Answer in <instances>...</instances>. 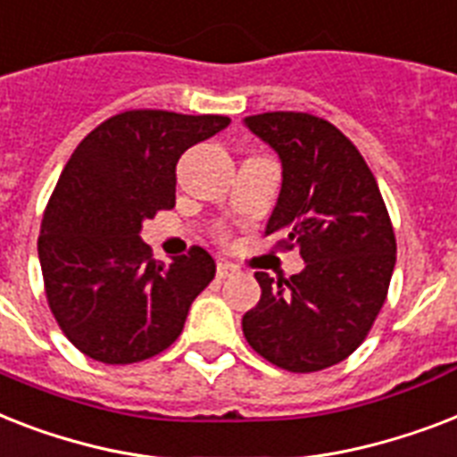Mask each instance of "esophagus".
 <instances>
[{
  "label": "esophagus",
  "instance_id": "esophagus-1",
  "mask_svg": "<svg viewBox=\"0 0 457 457\" xmlns=\"http://www.w3.org/2000/svg\"><path fill=\"white\" fill-rule=\"evenodd\" d=\"M236 271H238V269H236L231 262H219V264H217V278L219 280L228 278V276H233Z\"/></svg>",
  "mask_w": 457,
  "mask_h": 457
}]
</instances>
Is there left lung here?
I'll use <instances>...</instances> for the list:
<instances>
[{
	"instance_id": "1",
	"label": "left lung",
	"mask_w": 457,
	"mask_h": 457,
	"mask_svg": "<svg viewBox=\"0 0 457 457\" xmlns=\"http://www.w3.org/2000/svg\"><path fill=\"white\" fill-rule=\"evenodd\" d=\"M278 153V203L266 236L297 247L304 269L273 283L257 271L262 297L243 316L259 356L290 373H313L359 349L385 304L396 240L373 171L356 145L309 112L243 120Z\"/></svg>"
}]
</instances>
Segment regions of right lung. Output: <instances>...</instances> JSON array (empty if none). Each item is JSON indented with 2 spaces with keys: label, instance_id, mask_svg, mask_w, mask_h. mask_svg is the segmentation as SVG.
<instances>
[{
  "label": "right lung",
  "instance_id": "add662e5",
  "mask_svg": "<svg viewBox=\"0 0 457 457\" xmlns=\"http://www.w3.org/2000/svg\"><path fill=\"white\" fill-rule=\"evenodd\" d=\"M224 115L127 111L84 137L61 171L39 231L51 313L89 359L125 366L165 352L214 259L191 247L171 264L141 240L145 219L174 207L177 162L226 129Z\"/></svg>",
  "mask_w": 457,
  "mask_h": 457
}]
</instances>
